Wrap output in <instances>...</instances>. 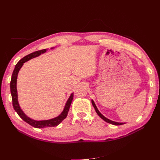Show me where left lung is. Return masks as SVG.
<instances>
[{
    "instance_id": "1",
    "label": "left lung",
    "mask_w": 160,
    "mask_h": 160,
    "mask_svg": "<svg viewBox=\"0 0 160 160\" xmlns=\"http://www.w3.org/2000/svg\"><path fill=\"white\" fill-rule=\"evenodd\" d=\"M91 102H92V105H93V106L95 109V111H96L97 113H98V115L99 116V117H100L101 119H103L105 121V122H108V123H111V124L115 125H123V124L125 123H119V122H113V121H111V120H110V119H108V118H106L105 117V116H103L102 114H101V113L99 112V111L98 110V108H97V106H96V105L95 104L93 100H91Z\"/></svg>"
}]
</instances>
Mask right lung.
Returning a JSON list of instances; mask_svg holds the SVG:
<instances>
[{"instance_id":"right-lung-1","label":"right lung","mask_w":160,"mask_h":160,"mask_svg":"<svg viewBox=\"0 0 160 160\" xmlns=\"http://www.w3.org/2000/svg\"><path fill=\"white\" fill-rule=\"evenodd\" d=\"M47 51V49H42L40 51H37L35 52H33L31 54L25 56L23 57L22 59L19 61L17 65L14 67V69L13 71L11 80V83H10V88H11V93L12 96V105L13 108L15 110L16 112L18 113V115L20 116V118L25 121V122L28 123L29 125H32V127L36 128H44L47 127H55L57 125L60 124V123L62 122V120L65 119L67 114H68L69 110L70 108V106L71 104V102L73 99V93H72L71 96L69 97V99L67 100V103L65 104V108L62 111V112L58 116V117L53 118L49 120H42V121H36L29 118L24 113L22 109H21L20 106H19L18 102V95H17V75L18 73L19 70L21 69L22 66L23 65L24 62H27V61L30 60L32 58H35L36 57H38L41 55L42 53H44Z\"/></svg>"}]
</instances>
